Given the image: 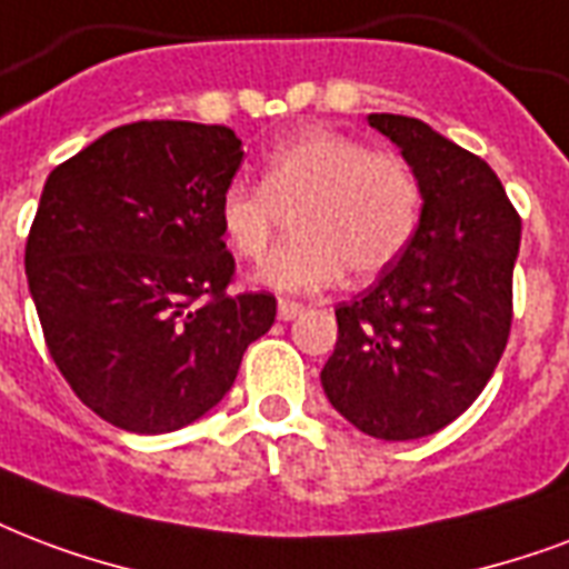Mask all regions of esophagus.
I'll return each instance as SVG.
<instances>
[{
	"label": "esophagus",
	"mask_w": 569,
	"mask_h": 569,
	"mask_svg": "<svg viewBox=\"0 0 569 569\" xmlns=\"http://www.w3.org/2000/svg\"><path fill=\"white\" fill-rule=\"evenodd\" d=\"M301 313H303V303L289 301V298H280V303H277V316H280L283 322H292V319H298Z\"/></svg>",
	"instance_id": "34e87169"
}]
</instances>
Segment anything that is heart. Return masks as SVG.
<instances>
[{
    "instance_id": "obj_1",
    "label": "heart",
    "mask_w": 569,
    "mask_h": 569,
    "mask_svg": "<svg viewBox=\"0 0 569 569\" xmlns=\"http://www.w3.org/2000/svg\"><path fill=\"white\" fill-rule=\"evenodd\" d=\"M420 211L418 172L400 154L310 128L268 151L259 184H229L217 220L229 250L259 262L286 217H295L298 236L259 268L256 280L277 292H319L346 268L355 280L388 271L418 236Z\"/></svg>"
}]
</instances>
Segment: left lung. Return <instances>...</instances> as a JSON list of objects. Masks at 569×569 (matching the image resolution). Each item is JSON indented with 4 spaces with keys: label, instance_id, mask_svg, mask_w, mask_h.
Instances as JSON below:
<instances>
[{
    "label": "left lung",
    "instance_id": "left-lung-1",
    "mask_svg": "<svg viewBox=\"0 0 569 569\" xmlns=\"http://www.w3.org/2000/svg\"><path fill=\"white\" fill-rule=\"evenodd\" d=\"M367 121L418 172L423 211L409 250L333 310L322 388L361 432L411 441L457 420L505 355L522 217L483 158L420 119L372 112Z\"/></svg>",
    "mask_w": 569,
    "mask_h": 569
}]
</instances>
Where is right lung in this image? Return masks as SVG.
Instances as JSON below:
<instances>
[{
  "instance_id": "add662e5",
  "label": "right lung",
  "mask_w": 569,
  "mask_h": 569,
  "mask_svg": "<svg viewBox=\"0 0 569 569\" xmlns=\"http://www.w3.org/2000/svg\"><path fill=\"white\" fill-rule=\"evenodd\" d=\"M223 124L133 121L50 172L26 238L43 340L82 406L140 436L227 397L271 292H229L217 206L241 167Z\"/></svg>"
}]
</instances>
